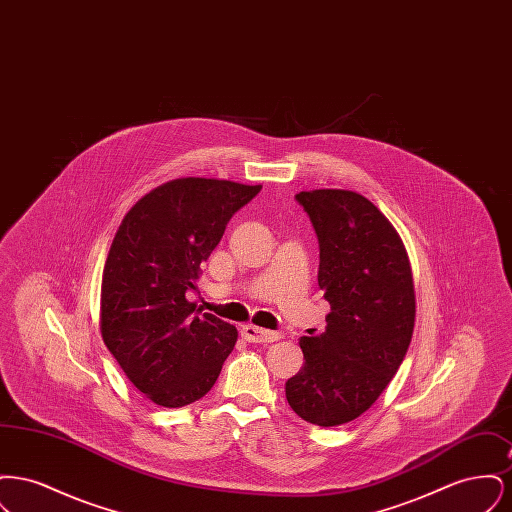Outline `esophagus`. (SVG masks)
<instances>
[{
  "label": "esophagus",
  "mask_w": 512,
  "mask_h": 512,
  "mask_svg": "<svg viewBox=\"0 0 512 512\" xmlns=\"http://www.w3.org/2000/svg\"><path fill=\"white\" fill-rule=\"evenodd\" d=\"M242 338L245 341H253V343H267V341H278L282 338L280 332H272V330H265L253 324H245L242 328Z\"/></svg>",
  "instance_id": "esophagus-1"
}]
</instances>
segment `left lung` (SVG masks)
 Here are the masks:
<instances>
[{
	"label": "left lung",
	"mask_w": 512,
	"mask_h": 512,
	"mask_svg": "<svg viewBox=\"0 0 512 512\" xmlns=\"http://www.w3.org/2000/svg\"><path fill=\"white\" fill-rule=\"evenodd\" d=\"M295 199L315 226L318 286L330 303L326 330L303 336L305 363L286 382L303 420L340 426L388 388L413 338V268L401 236L365 195L311 190Z\"/></svg>",
	"instance_id": "8db88e82"
}]
</instances>
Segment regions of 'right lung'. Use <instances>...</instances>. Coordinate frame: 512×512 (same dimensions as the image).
Returning a JSON list of instances; mask_svg holds the SVG:
<instances>
[{
	"label": "right lung",
	"instance_id": "1",
	"mask_svg": "<svg viewBox=\"0 0 512 512\" xmlns=\"http://www.w3.org/2000/svg\"><path fill=\"white\" fill-rule=\"evenodd\" d=\"M261 188L176 178L138 199L113 238L101 278V338L159 407L201 399L236 345V326L201 313L190 295L228 220Z\"/></svg>",
	"mask_w": 512,
	"mask_h": 512
}]
</instances>
